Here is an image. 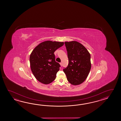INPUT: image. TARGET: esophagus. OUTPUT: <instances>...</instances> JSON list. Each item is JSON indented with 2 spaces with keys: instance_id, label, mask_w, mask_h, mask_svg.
<instances>
[{
  "instance_id": "34e87169",
  "label": "esophagus",
  "mask_w": 121,
  "mask_h": 121,
  "mask_svg": "<svg viewBox=\"0 0 121 121\" xmlns=\"http://www.w3.org/2000/svg\"><path fill=\"white\" fill-rule=\"evenodd\" d=\"M60 65L61 67H62V63H60Z\"/></svg>"
}]
</instances>
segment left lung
<instances>
[{
	"instance_id": "1",
	"label": "left lung",
	"mask_w": 121,
	"mask_h": 121,
	"mask_svg": "<svg viewBox=\"0 0 121 121\" xmlns=\"http://www.w3.org/2000/svg\"><path fill=\"white\" fill-rule=\"evenodd\" d=\"M69 64L63 69L68 82L77 85L83 82L90 71V54L82 44L76 41L65 42Z\"/></svg>"
}]
</instances>
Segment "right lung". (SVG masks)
<instances>
[{"mask_svg":"<svg viewBox=\"0 0 121 121\" xmlns=\"http://www.w3.org/2000/svg\"><path fill=\"white\" fill-rule=\"evenodd\" d=\"M64 44L63 42L44 41L31 52L30 56L31 70L40 82L48 84L55 79L60 65L55 61L54 52Z\"/></svg>","mask_w":121,"mask_h":121,"instance_id":"right-lung-1","label":"right lung"}]
</instances>
